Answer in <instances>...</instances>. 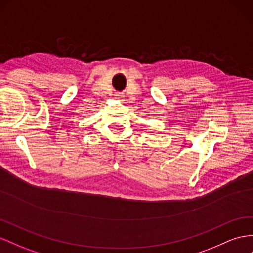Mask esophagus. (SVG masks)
Returning <instances> with one entry per match:
<instances>
[{
  "label": "esophagus",
  "instance_id": "obj_1",
  "mask_svg": "<svg viewBox=\"0 0 253 253\" xmlns=\"http://www.w3.org/2000/svg\"><path fill=\"white\" fill-rule=\"evenodd\" d=\"M122 97H124V95H122V93H116V98L121 99Z\"/></svg>",
  "mask_w": 253,
  "mask_h": 253
}]
</instances>
